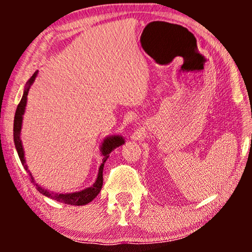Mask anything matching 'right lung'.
I'll return each instance as SVG.
<instances>
[{
	"instance_id": "right-lung-1",
	"label": "right lung",
	"mask_w": 252,
	"mask_h": 252,
	"mask_svg": "<svg viewBox=\"0 0 252 252\" xmlns=\"http://www.w3.org/2000/svg\"><path fill=\"white\" fill-rule=\"evenodd\" d=\"M37 74V71L34 73L32 77L30 78V80L27 81V87L24 91L23 97L20 99L18 106H17L16 113H15V120H13V141H15V146L17 149V153H18V156L20 158V161H22L24 168H25L26 172H30L29 168H27V165L25 163V158H24V149L22 146V141H20V130H22V124H23V115L25 112V106H26V102H27V94H29V89L30 86L33 84L34 79H35ZM124 143V139L122 136L116 135V136H111V137H106L104 140V142L102 144L101 151L103 155V163L101 164V166L98 168V175L97 179H96L95 184L89 187L87 189H84V190L78 191V192H71V194H57V192H53L47 190V189H43L42 187H40L39 185L34 182V179L32 177V174L30 173L31 177V181L35 185V187L39 192L41 194L47 196V197H50L55 199V201L65 203V204H70V205H85L87 203L92 202L96 196L98 195V192L101 191L102 185H103V167H104V163L108 159L110 156V153L112 150H115L116 148H118L119 146H122Z\"/></svg>"
}]
</instances>
